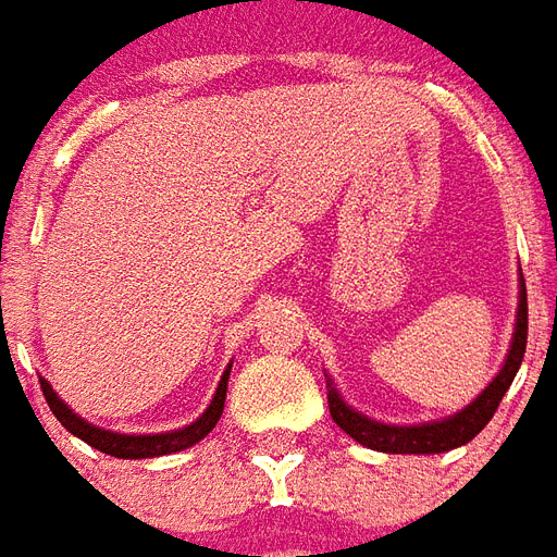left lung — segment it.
I'll return each mask as SVG.
<instances>
[{"label":"left lung","instance_id":"left-lung-1","mask_svg":"<svg viewBox=\"0 0 557 557\" xmlns=\"http://www.w3.org/2000/svg\"><path fill=\"white\" fill-rule=\"evenodd\" d=\"M525 339H529V298H525V280L520 283V310H517V331H513V342H510L508 360L502 366V372L493 377L484 393L478 395L475 401L463 407L460 413L446 419V422H431V425H383L374 419H366L362 413L351 410L339 398L336 389L327 393V407H331L333 422L351 434L357 443L374 448V451H386V455H440L448 448H457L469 443L478 431H484L493 413L502 405V398L508 393V386L513 383L520 362L525 357Z\"/></svg>","mask_w":557,"mask_h":557}]
</instances>
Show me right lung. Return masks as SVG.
<instances>
[{
  "instance_id": "1",
  "label": "right lung",
  "mask_w": 557,
  "mask_h": 557,
  "mask_svg": "<svg viewBox=\"0 0 557 557\" xmlns=\"http://www.w3.org/2000/svg\"><path fill=\"white\" fill-rule=\"evenodd\" d=\"M226 377H230V369L224 372L221 383H218V393L212 398V405L206 407V413L191 422L183 431H171V434H152V436H126L114 434V431H102L97 425H88L85 419L73 413L59 395L52 393V386L47 381H40V389H44V398H47L49 410L55 413L61 425L67 428L70 434L85 440L88 446L100 448L102 455L111 457H126V460H138V457H159V455H174V451H183V448L200 443L212 428L218 425V419L224 413V398H226Z\"/></svg>"
}]
</instances>
